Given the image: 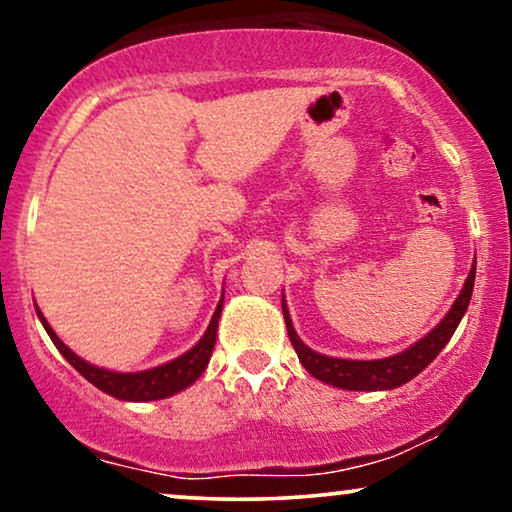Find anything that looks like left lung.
Wrapping results in <instances>:
<instances>
[{
	"instance_id": "1",
	"label": "left lung",
	"mask_w": 512,
	"mask_h": 512,
	"mask_svg": "<svg viewBox=\"0 0 512 512\" xmlns=\"http://www.w3.org/2000/svg\"><path fill=\"white\" fill-rule=\"evenodd\" d=\"M473 282H475V268L468 272V279L461 289L459 298L454 300L452 310L447 312V317L440 321V324L433 328V331L412 345L405 352L389 356V359L380 361H347V359H333V356H324L312 352L310 347H305L300 338L293 331V324L289 319V312L284 307V321L286 331H289V340L293 349H296L298 359L307 368V373L317 377V380L333 384V387L349 389V391H377V389H396L401 384L410 382L412 377L422 373V370L429 366V363L436 359L447 342H450L452 333L457 331L461 317H464L468 303H471L473 293Z\"/></svg>"
}]
</instances>
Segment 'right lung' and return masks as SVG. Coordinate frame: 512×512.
Segmentation results:
<instances>
[{
	"label": "right lung",
	"mask_w": 512,
	"mask_h": 512,
	"mask_svg": "<svg viewBox=\"0 0 512 512\" xmlns=\"http://www.w3.org/2000/svg\"><path fill=\"white\" fill-rule=\"evenodd\" d=\"M223 298L216 305V312L212 321H209L205 335H202L198 345L188 349L186 354H181L179 359H174L165 366L144 370V373H111V370L90 366L83 359H79L72 349L62 345V340L53 333V328L48 326L44 314H39L41 324H44L46 333L51 335L53 345L60 349V354L72 363V366L79 370V373L86 377L90 384H95L97 389H102L104 394L121 398V401H158V398H167L177 391L191 387V384L202 375V370L207 368L209 356H212V349L216 345V328H219V317H221Z\"/></svg>",
	"instance_id": "obj_1"
}]
</instances>
